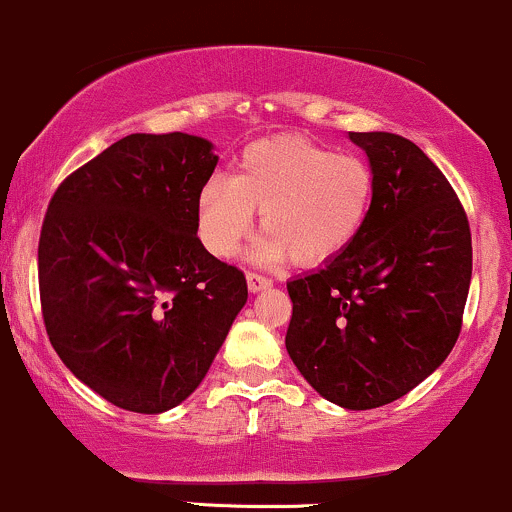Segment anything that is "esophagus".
<instances>
[{
    "mask_svg": "<svg viewBox=\"0 0 512 512\" xmlns=\"http://www.w3.org/2000/svg\"><path fill=\"white\" fill-rule=\"evenodd\" d=\"M247 286H250V291H262V289H269L272 286V279L265 277V274H257V272H247Z\"/></svg>",
    "mask_w": 512,
    "mask_h": 512,
    "instance_id": "esophagus-1",
    "label": "esophagus"
}]
</instances>
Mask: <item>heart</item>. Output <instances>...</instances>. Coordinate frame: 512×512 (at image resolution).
I'll list each match as a JSON object with an SVG mask.
<instances>
[{"mask_svg":"<svg viewBox=\"0 0 512 512\" xmlns=\"http://www.w3.org/2000/svg\"><path fill=\"white\" fill-rule=\"evenodd\" d=\"M374 199L372 167L303 136L247 145L233 174H213L196 201L199 238L216 257L238 250L262 211L255 257L313 267L355 243Z\"/></svg>","mask_w":512,"mask_h":512,"instance_id":"obj_1","label":"heart"}]
</instances>
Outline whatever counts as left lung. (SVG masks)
Masks as SVG:
<instances>
[{
  "mask_svg": "<svg viewBox=\"0 0 512 512\" xmlns=\"http://www.w3.org/2000/svg\"><path fill=\"white\" fill-rule=\"evenodd\" d=\"M374 199L355 243L286 284V352L320 396L350 411L396 401L445 362L471 282L469 218L447 177L393 133H350Z\"/></svg>",
  "mask_w": 512,
  "mask_h": 512,
  "instance_id": "1",
  "label": "left lung"
}]
</instances>
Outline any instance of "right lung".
<instances>
[{
	"label": "right lung",
	"mask_w": 512,
	"mask_h": 512,
	"mask_svg": "<svg viewBox=\"0 0 512 512\" xmlns=\"http://www.w3.org/2000/svg\"><path fill=\"white\" fill-rule=\"evenodd\" d=\"M216 162L204 138L131 133L67 174L48 204L38 291L50 345L126 411L182 403L247 301L243 269L196 235Z\"/></svg>",
	"instance_id": "add662e5"
}]
</instances>
